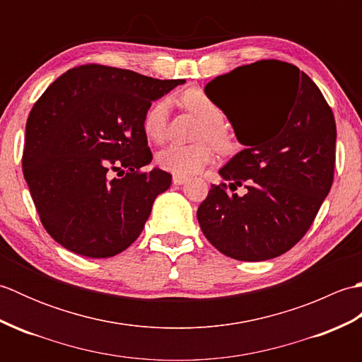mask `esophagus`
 I'll use <instances>...</instances> for the list:
<instances>
[{"mask_svg": "<svg viewBox=\"0 0 362 362\" xmlns=\"http://www.w3.org/2000/svg\"><path fill=\"white\" fill-rule=\"evenodd\" d=\"M188 180V177L185 175H179V174H174L173 175V183L174 185H182V183H185Z\"/></svg>", "mask_w": 362, "mask_h": 362, "instance_id": "obj_1", "label": "esophagus"}]
</instances>
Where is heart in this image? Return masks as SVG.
<instances>
[{
	"instance_id": "b5f03b06",
	"label": "heart",
	"mask_w": 362,
	"mask_h": 362,
	"mask_svg": "<svg viewBox=\"0 0 362 362\" xmlns=\"http://www.w3.org/2000/svg\"><path fill=\"white\" fill-rule=\"evenodd\" d=\"M182 104L204 119L199 138H209L218 149H227L232 144V134L222 124L224 113L213 99L199 88L187 90L180 96ZM169 115V99L161 98L152 103L144 112L141 127L144 135L152 141H161L166 134ZM213 158V149L209 143L179 144L171 143L157 153V165L173 174L191 175L201 171Z\"/></svg>"
}]
</instances>
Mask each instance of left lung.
Listing matches in <instances>:
<instances>
[{"label":"left lung","instance_id":"1","mask_svg":"<svg viewBox=\"0 0 362 362\" xmlns=\"http://www.w3.org/2000/svg\"><path fill=\"white\" fill-rule=\"evenodd\" d=\"M244 149L219 169L197 221L206 240L240 261L280 257L302 240L329 193L336 122L319 87L276 59L235 68L206 83ZM244 186V197L228 194Z\"/></svg>","mask_w":362,"mask_h":362}]
</instances>
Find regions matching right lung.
Segmentation results:
<instances>
[{"mask_svg":"<svg viewBox=\"0 0 362 362\" xmlns=\"http://www.w3.org/2000/svg\"><path fill=\"white\" fill-rule=\"evenodd\" d=\"M183 82L87 64L37 99L26 122L23 175L43 227L60 245L109 258L140 236L173 179L161 169L143 171L152 152L141 119L152 101Z\"/></svg>","mask_w":362,"mask_h":362,"instance_id":"add662e5","label":"right lung"}]
</instances>
